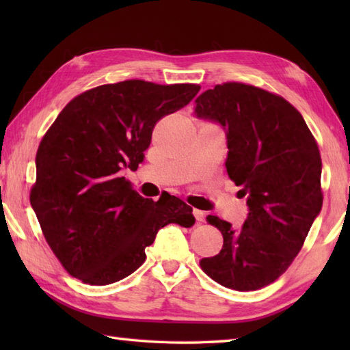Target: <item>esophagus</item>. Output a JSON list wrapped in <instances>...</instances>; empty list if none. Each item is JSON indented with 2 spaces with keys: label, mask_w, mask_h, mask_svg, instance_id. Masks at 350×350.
<instances>
[{
  "label": "esophagus",
  "mask_w": 350,
  "mask_h": 350,
  "mask_svg": "<svg viewBox=\"0 0 350 350\" xmlns=\"http://www.w3.org/2000/svg\"><path fill=\"white\" fill-rule=\"evenodd\" d=\"M192 213H194V217L198 222H203L204 218H206V213L203 211H200V209H194V212H192Z\"/></svg>",
  "instance_id": "obj_1"
}]
</instances>
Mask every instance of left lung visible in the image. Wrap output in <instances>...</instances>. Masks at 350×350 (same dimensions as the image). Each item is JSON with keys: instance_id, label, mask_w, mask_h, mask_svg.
<instances>
[{"instance_id": "8db88e82", "label": "left lung", "mask_w": 350, "mask_h": 350, "mask_svg": "<svg viewBox=\"0 0 350 350\" xmlns=\"http://www.w3.org/2000/svg\"><path fill=\"white\" fill-rule=\"evenodd\" d=\"M196 116L227 137V174L247 196L241 228L209 215L224 237L219 254L200 260L218 284L248 292L269 286L292 265L322 209V159L301 113L281 96L224 83L196 99Z\"/></svg>"}]
</instances>
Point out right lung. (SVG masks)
<instances>
[{
    "mask_svg": "<svg viewBox=\"0 0 350 350\" xmlns=\"http://www.w3.org/2000/svg\"><path fill=\"white\" fill-rule=\"evenodd\" d=\"M197 84L128 79L73 98L44 133L29 192L44 239L72 277L107 286L135 272L158 230L192 227V207L174 196L141 197L135 171L162 117L187 107Z\"/></svg>",
    "mask_w": 350,
    "mask_h": 350,
    "instance_id": "add662e5",
    "label": "right lung"
}]
</instances>
